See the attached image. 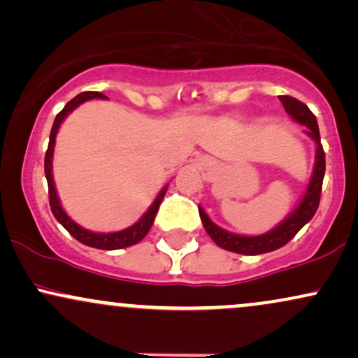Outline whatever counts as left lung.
Segmentation results:
<instances>
[{"mask_svg": "<svg viewBox=\"0 0 358 358\" xmlns=\"http://www.w3.org/2000/svg\"><path fill=\"white\" fill-rule=\"evenodd\" d=\"M279 101L282 102L285 110L289 114V117L293 119V121H296L298 124L306 126L305 134L315 141L316 153L313 171H311L306 192L303 193L301 200H299L296 207L293 208V212H291L285 220L279 222L276 227L271 229L269 232L261 234V236H241V234L225 231V229L213 224L210 217L207 215V212L199 205L200 219H202L205 231L210 236V239L215 242L219 248L231 250V252L245 254V256H257V254L271 252V250L282 248V245L287 244V242L301 231L303 225H306L308 222L313 219L316 208H318L320 205V193H322V183L324 176V153L322 143H320L318 122H316L315 114L308 109V106L299 102L298 99H294V97L279 96Z\"/></svg>", "mask_w": 358, "mask_h": 358, "instance_id": "obj_1", "label": "left lung"}]
</instances>
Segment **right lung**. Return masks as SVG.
Returning a JSON list of instances; mask_svg holds the SVG:
<instances>
[{"label":"right lung","instance_id":"add662e5","mask_svg":"<svg viewBox=\"0 0 358 358\" xmlns=\"http://www.w3.org/2000/svg\"><path fill=\"white\" fill-rule=\"evenodd\" d=\"M92 99H108L104 94L101 92H82L79 96H76L71 102L65 104V108L57 114L55 121H53L52 131H50V141H48V150L45 153V176H47L48 182V196H50V207L55 219L67 229L71 236L76 237L77 241L82 242V244L89 245V248H96V249H104V250H114V249H124L129 248V245L138 244L139 241H143L146 237V234L150 232L151 225H153L156 212H158L159 203L163 202V196L168 190V185L162 188V192L158 193V196L155 199V202L150 205V208L143 213L141 219L138 222H134L133 225L129 227L122 229V231L117 232H92L89 229L80 227L77 222H73L71 217L67 215V212L64 210L62 207L59 195H57V188H55V182H53V173H52V162H53V150H55V138L57 133H59L60 124L65 121V117L72 113L73 109L79 108L80 104L84 102L92 101Z\"/></svg>","mask_w":358,"mask_h":358}]
</instances>
